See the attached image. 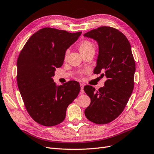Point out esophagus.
Listing matches in <instances>:
<instances>
[{
  "label": "esophagus",
  "mask_w": 154,
  "mask_h": 154,
  "mask_svg": "<svg viewBox=\"0 0 154 154\" xmlns=\"http://www.w3.org/2000/svg\"><path fill=\"white\" fill-rule=\"evenodd\" d=\"M80 85H81V92L82 93H84V84L81 83Z\"/></svg>",
  "instance_id": "1"
}]
</instances>
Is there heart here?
<instances>
[{"label":"heart","mask_w":154,"mask_h":154,"mask_svg":"<svg viewBox=\"0 0 154 154\" xmlns=\"http://www.w3.org/2000/svg\"><path fill=\"white\" fill-rule=\"evenodd\" d=\"M79 49L82 55H83L84 54H86L90 52V51H94L95 46L94 44L92 42L88 41V40H84V41H81L80 44H79ZM68 54V51H66L65 53V60L66 59Z\"/></svg>","instance_id":"b5f03b06"}]
</instances>
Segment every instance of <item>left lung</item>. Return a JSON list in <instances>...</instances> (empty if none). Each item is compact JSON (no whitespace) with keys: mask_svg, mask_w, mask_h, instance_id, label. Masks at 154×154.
<instances>
[{"mask_svg":"<svg viewBox=\"0 0 154 154\" xmlns=\"http://www.w3.org/2000/svg\"><path fill=\"white\" fill-rule=\"evenodd\" d=\"M98 42L99 53L94 73L105 75V86L95 91L91 86L84 90L91 98L84 110L89 121L95 124L109 123L120 116L134 88L135 61L131 45L124 34L114 28L101 26L84 35Z\"/></svg>","mask_w":154,"mask_h":154,"instance_id":"obj_1","label":"left lung"}]
</instances>
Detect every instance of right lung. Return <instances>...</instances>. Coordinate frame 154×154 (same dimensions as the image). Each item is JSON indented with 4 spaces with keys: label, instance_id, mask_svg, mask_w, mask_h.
Listing matches in <instances>:
<instances>
[{
    "label": "right lung",
    "instance_id": "right-lung-1",
    "mask_svg": "<svg viewBox=\"0 0 154 154\" xmlns=\"http://www.w3.org/2000/svg\"><path fill=\"white\" fill-rule=\"evenodd\" d=\"M44 28L29 38L17 60V83L26 109L34 121L53 126L64 121L68 106L81 90L70 81L56 86L53 77L63 63L66 49L81 35Z\"/></svg>",
    "mask_w": 154,
    "mask_h": 154
}]
</instances>
